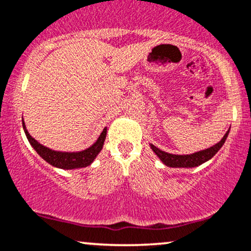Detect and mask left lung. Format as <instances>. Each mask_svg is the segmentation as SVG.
<instances>
[{
	"label": "left lung",
	"mask_w": 251,
	"mask_h": 251,
	"mask_svg": "<svg viewBox=\"0 0 251 251\" xmlns=\"http://www.w3.org/2000/svg\"><path fill=\"white\" fill-rule=\"evenodd\" d=\"M229 131L230 128L228 129L227 133L223 135V138L219 143L214 145V146L209 147V149L199 151V152L193 153V154H185V155H180V154H171V153L165 152V151H161L158 147H155L154 145L150 144L151 149H152L153 152L155 153L156 156L161 160L162 164L168 166V167H173V168H193V167H198L204 162L208 161L213 158L214 155L219 152L220 149L223 146V144L226 143L227 140V137L229 134Z\"/></svg>",
	"instance_id": "obj_1"
}]
</instances>
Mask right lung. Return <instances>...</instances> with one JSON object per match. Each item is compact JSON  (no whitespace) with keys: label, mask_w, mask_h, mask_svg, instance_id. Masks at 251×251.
Instances as JSON below:
<instances>
[{"label":"right lung","mask_w":251,"mask_h":251,"mask_svg":"<svg viewBox=\"0 0 251 251\" xmlns=\"http://www.w3.org/2000/svg\"><path fill=\"white\" fill-rule=\"evenodd\" d=\"M22 125L24 133H25L26 138H28L30 145L34 147V150L38 153V155L42 159H44L48 164L57 168H62V170H76V168H83L87 167L93 162V160L97 158L99 154L102 146H104L105 138H106L107 127L102 129V132L97 139V141L89 149L79 151V152H60V151H53L45 147L42 144H39L37 140L30 135L28 129L25 127V123L22 120Z\"/></svg>","instance_id":"obj_1"}]
</instances>
